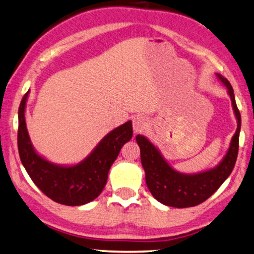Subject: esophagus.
Segmentation results:
<instances>
[{"instance_id": "1", "label": "esophagus", "mask_w": 254, "mask_h": 254, "mask_svg": "<svg viewBox=\"0 0 254 254\" xmlns=\"http://www.w3.org/2000/svg\"><path fill=\"white\" fill-rule=\"evenodd\" d=\"M148 127V121L145 116L137 115L133 119V131L134 133H139V132H144Z\"/></svg>"}]
</instances>
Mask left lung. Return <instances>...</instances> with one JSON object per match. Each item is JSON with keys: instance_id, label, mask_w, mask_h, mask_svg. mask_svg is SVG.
Masks as SVG:
<instances>
[{"instance_id": "obj_1", "label": "left lung", "mask_w": 254, "mask_h": 254, "mask_svg": "<svg viewBox=\"0 0 254 254\" xmlns=\"http://www.w3.org/2000/svg\"><path fill=\"white\" fill-rule=\"evenodd\" d=\"M217 79L227 87L231 106L237 120V128L231 138L229 148L222 160L210 169L193 174L181 173L174 169L156 146L147 137L137 134L135 140L140 148V159L145 170L146 184L153 197L163 205L185 208L205 201L219 189L233 171L238 154L241 114L236 105L234 90L222 74L216 73Z\"/></svg>"}]
</instances>
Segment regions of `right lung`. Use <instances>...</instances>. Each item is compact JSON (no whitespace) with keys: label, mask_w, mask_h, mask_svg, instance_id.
<instances>
[{"label":"right lung","mask_w":254,"mask_h":254,"mask_svg":"<svg viewBox=\"0 0 254 254\" xmlns=\"http://www.w3.org/2000/svg\"><path fill=\"white\" fill-rule=\"evenodd\" d=\"M30 91L21 100L18 110V151L20 161L34 184L54 201L66 206H81L98 198L108 180L112 164L121 148L133 134L127 121L107 133L80 162L59 164L35 151L25 121Z\"/></svg>","instance_id":"1"}]
</instances>
